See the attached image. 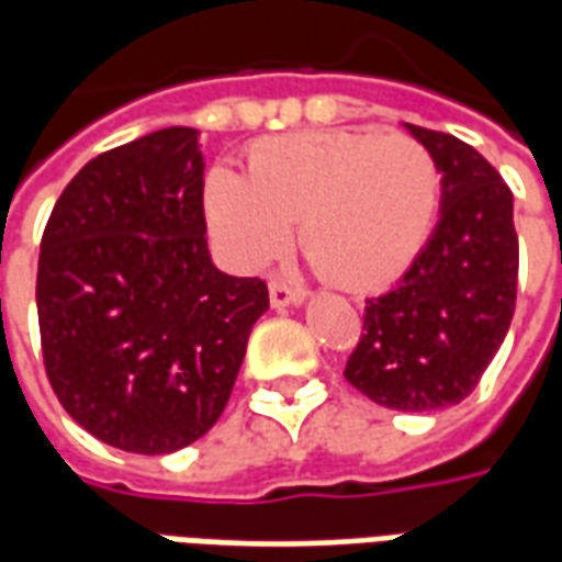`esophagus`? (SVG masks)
Returning <instances> with one entry per match:
<instances>
[{
  "label": "esophagus",
  "instance_id": "1",
  "mask_svg": "<svg viewBox=\"0 0 562 562\" xmlns=\"http://www.w3.org/2000/svg\"><path fill=\"white\" fill-rule=\"evenodd\" d=\"M297 304H304V292H301V289H292L289 282H282V280H270V306L282 310V306H297Z\"/></svg>",
  "mask_w": 562,
  "mask_h": 562
}]
</instances>
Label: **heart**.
Masks as SVG:
<instances>
[{
  "instance_id": "b5f03b06",
  "label": "heart",
  "mask_w": 562,
  "mask_h": 562,
  "mask_svg": "<svg viewBox=\"0 0 562 562\" xmlns=\"http://www.w3.org/2000/svg\"><path fill=\"white\" fill-rule=\"evenodd\" d=\"M439 204L434 156L406 135L304 132L258 140L244 173L213 168L204 213L240 268H261L297 244L349 292H379L422 252Z\"/></svg>"
}]
</instances>
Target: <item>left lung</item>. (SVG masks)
I'll return each mask as SVG.
<instances>
[{"mask_svg":"<svg viewBox=\"0 0 562 562\" xmlns=\"http://www.w3.org/2000/svg\"><path fill=\"white\" fill-rule=\"evenodd\" d=\"M403 128L442 173L439 222L403 280L367 301L346 379L379 406L434 413L470 397L506 340L518 289L515 198L475 147Z\"/></svg>","mask_w":562,"mask_h":562,"instance_id":"left-lung-1","label":"left lung"}]
</instances>
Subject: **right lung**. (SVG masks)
<instances>
[{
  "label": "right lung",
  "mask_w": 562,
  "mask_h": 562,
  "mask_svg": "<svg viewBox=\"0 0 562 562\" xmlns=\"http://www.w3.org/2000/svg\"><path fill=\"white\" fill-rule=\"evenodd\" d=\"M198 128L171 126L87 161L47 220L38 328L75 422L132 454H171L220 422L268 285L207 249Z\"/></svg>",
  "instance_id": "obj_1"
}]
</instances>
